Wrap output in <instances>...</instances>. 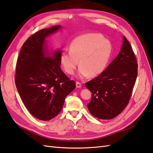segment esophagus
Segmentation results:
<instances>
[{"label":"esophagus","instance_id":"obj_1","mask_svg":"<svg viewBox=\"0 0 153 153\" xmlns=\"http://www.w3.org/2000/svg\"><path fill=\"white\" fill-rule=\"evenodd\" d=\"M81 86H82L81 83L79 82H76V87L77 88H81Z\"/></svg>","mask_w":153,"mask_h":153}]
</instances>
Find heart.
<instances>
[{
    "label": "heart",
    "instance_id": "1",
    "mask_svg": "<svg viewBox=\"0 0 153 153\" xmlns=\"http://www.w3.org/2000/svg\"><path fill=\"white\" fill-rule=\"evenodd\" d=\"M69 51H63L59 61L65 71L73 74L78 65L79 75L97 76L105 70L110 60L113 45L100 33H89L74 38L69 44Z\"/></svg>",
    "mask_w": 153,
    "mask_h": 153
}]
</instances>
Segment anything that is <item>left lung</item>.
<instances>
[{
  "label": "left lung",
  "instance_id": "left-lung-1",
  "mask_svg": "<svg viewBox=\"0 0 153 153\" xmlns=\"http://www.w3.org/2000/svg\"><path fill=\"white\" fill-rule=\"evenodd\" d=\"M137 75V63L128 41L123 37L120 53L95 79L85 84L92 93L89 112L100 120L120 114L129 102Z\"/></svg>",
  "mask_w": 153,
  "mask_h": 153
}]
</instances>
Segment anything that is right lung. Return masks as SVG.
Segmentation results:
<instances>
[{
  "instance_id": "add662e5",
  "label": "right lung",
  "mask_w": 153,
  "mask_h": 153,
  "mask_svg": "<svg viewBox=\"0 0 153 153\" xmlns=\"http://www.w3.org/2000/svg\"><path fill=\"white\" fill-rule=\"evenodd\" d=\"M61 27L57 25L33 33L22 46L17 61L15 82L25 106L33 116L48 121L60 112L75 82L62 71L61 51H45V38Z\"/></svg>"
}]
</instances>
